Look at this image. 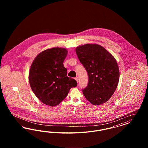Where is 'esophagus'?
<instances>
[{"instance_id": "1", "label": "esophagus", "mask_w": 148, "mask_h": 148, "mask_svg": "<svg viewBox=\"0 0 148 148\" xmlns=\"http://www.w3.org/2000/svg\"><path fill=\"white\" fill-rule=\"evenodd\" d=\"M75 79L76 80V81L77 82V83H78V82H79V77H75Z\"/></svg>"}]
</instances>
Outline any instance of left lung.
<instances>
[{
	"instance_id": "8db88e82",
	"label": "left lung",
	"mask_w": 148,
	"mask_h": 148,
	"mask_svg": "<svg viewBox=\"0 0 148 148\" xmlns=\"http://www.w3.org/2000/svg\"><path fill=\"white\" fill-rule=\"evenodd\" d=\"M75 51L88 75V85L82 89L85 98L95 106L106 103L113 95L119 80L115 59L98 44L79 46Z\"/></svg>"
}]
</instances>
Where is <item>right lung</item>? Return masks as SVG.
<instances>
[{"instance_id": "1", "label": "right lung", "mask_w": 148, "mask_h": 148, "mask_svg": "<svg viewBox=\"0 0 148 148\" xmlns=\"http://www.w3.org/2000/svg\"><path fill=\"white\" fill-rule=\"evenodd\" d=\"M68 51L54 48L39 54L31 65L29 74L30 87L36 97L44 104L54 106L65 98L77 81L67 76L64 66Z\"/></svg>"}]
</instances>
